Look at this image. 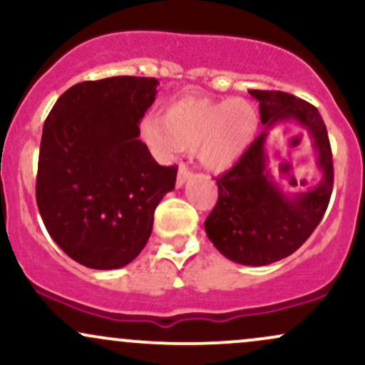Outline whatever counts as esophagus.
<instances>
[{
	"label": "esophagus",
	"mask_w": 365,
	"mask_h": 365,
	"mask_svg": "<svg viewBox=\"0 0 365 365\" xmlns=\"http://www.w3.org/2000/svg\"><path fill=\"white\" fill-rule=\"evenodd\" d=\"M192 177H194V173H192V171L188 170L185 165H182V166H180L178 175H177V187L185 185V183H187L188 180H190Z\"/></svg>",
	"instance_id": "esophagus-1"
}]
</instances>
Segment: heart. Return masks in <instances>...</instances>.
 Wrapping results in <instances>:
<instances>
[{"label":"heart","instance_id":"obj_1","mask_svg":"<svg viewBox=\"0 0 365 365\" xmlns=\"http://www.w3.org/2000/svg\"><path fill=\"white\" fill-rule=\"evenodd\" d=\"M259 128V113L244 99H211L182 96L159 115L142 120V139L154 153L166 154L197 149L204 168L226 171L235 166L252 145Z\"/></svg>","mask_w":365,"mask_h":365}]
</instances>
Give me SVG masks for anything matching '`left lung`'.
Masks as SVG:
<instances>
[{
	"label": "left lung",
	"mask_w": 365,
	"mask_h": 365,
	"mask_svg": "<svg viewBox=\"0 0 365 365\" xmlns=\"http://www.w3.org/2000/svg\"><path fill=\"white\" fill-rule=\"evenodd\" d=\"M249 92L259 101L266 130L232 170L216 178L217 202L204 228L230 261L266 266L295 252L321 223L333 192V154L316 106L282 91ZM290 119L299 120L313 137L323 178L309 192L287 197L267 168L265 139L274 123Z\"/></svg>",
	"instance_id": "1"
}]
</instances>
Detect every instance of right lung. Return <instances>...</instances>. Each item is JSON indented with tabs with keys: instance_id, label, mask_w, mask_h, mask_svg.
Returning <instances> with one entry per match:
<instances>
[{
	"instance_id": "add662e5",
	"label": "right lung",
	"mask_w": 365,
	"mask_h": 365,
	"mask_svg": "<svg viewBox=\"0 0 365 365\" xmlns=\"http://www.w3.org/2000/svg\"><path fill=\"white\" fill-rule=\"evenodd\" d=\"M150 77L75 83L43 127L36 200L46 230L73 261L92 269L132 262L148 244L154 211L177 182L139 140L156 98Z\"/></svg>"
}]
</instances>
